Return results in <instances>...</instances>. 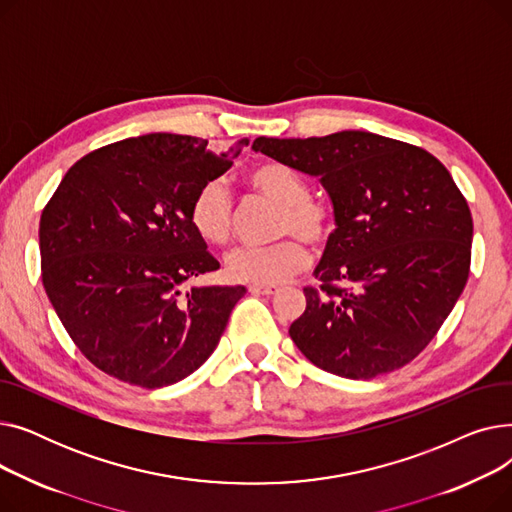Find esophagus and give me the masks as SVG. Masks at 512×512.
I'll list each match as a JSON object with an SVG mask.
<instances>
[{"mask_svg":"<svg viewBox=\"0 0 512 512\" xmlns=\"http://www.w3.org/2000/svg\"><path fill=\"white\" fill-rule=\"evenodd\" d=\"M249 292H253V294H265V297H270V294H276V292H278V286H274V284H251V286H249Z\"/></svg>","mask_w":512,"mask_h":512,"instance_id":"esophagus-1","label":"esophagus"}]
</instances>
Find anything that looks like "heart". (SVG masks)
<instances>
[{
  "label": "heart",
  "instance_id": "heart-1",
  "mask_svg": "<svg viewBox=\"0 0 512 512\" xmlns=\"http://www.w3.org/2000/svg\"><path fill=\"white\" fill-rule=\"evenodd\" d=\"M249 188L280 205L276 236L265 247H240L226 257L230 278L249 284H280L305 270L311 245L326 242L332 232V211L326 203L311 199L309 182L282 161H261L247 172ZM188 222L211 245H224L232 234V201L224 180H207L188 207Z\"/></svg>",
  "mask_w": 512,
  "mask_h": 512
}]
</instances>
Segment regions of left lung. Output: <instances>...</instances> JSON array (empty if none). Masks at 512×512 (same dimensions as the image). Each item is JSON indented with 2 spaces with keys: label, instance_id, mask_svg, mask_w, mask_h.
<instances>
[{
  "label": "left lung",
  "instance_id": "left-lung-1",
  "mask_svg": "<svg viewBox=\"0 0 512 512\" xmlns=\"http://www.w3.org/2000/svg\"><path fill=\"white\" fill-rule=\"evenodd\" d=\"M328 191L330 234L305 313L288 334L319 369L371 380L411 363L469 278L473 218L442 161L363 130L253 141Z\"/></svg>",
  "mask_w": 512,
  "mask_h": 512
}]
</instances>
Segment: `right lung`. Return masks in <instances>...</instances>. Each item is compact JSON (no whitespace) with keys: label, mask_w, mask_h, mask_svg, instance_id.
<instances>
[{"label":"right lung","mask_w":512,"mask_h":512,"mask_svg":"<svg viewBox=\"0 0 512 512\" xmlns=\"http://www.w3.org/2000/svg\"><path fill=\"white\" fill-rule=\"evenodd\" d=\"M245 145L209 149L205 139L166 132L124 139L80 157L47 201L43 288L78 351L103 373L164 388L215 351L247 290H182L220 267L188 207Z\"/></svg>","instance_id":"obj_1"}]
</instances>
